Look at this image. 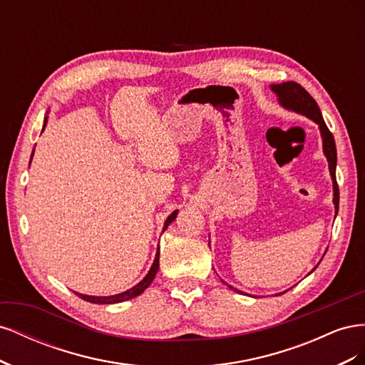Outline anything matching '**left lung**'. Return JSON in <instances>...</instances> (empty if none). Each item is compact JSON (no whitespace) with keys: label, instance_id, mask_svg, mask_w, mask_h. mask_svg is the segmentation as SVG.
I'll return each mask as SVG.
<instances>
[{"label":"left lung","instance_id":"left-lung-1","mask_svg":"<svg viewBox=\"0 0 365 365\" xmlns=\"http://www.w3.org/2000/svg\"><path fill=\"white\" fill-rule=\"evenodd\" d=\"M269 88H271V91L275 96H277V102L282 108L288 109V111L300 114V115H304L307 118H311L314 123L318 125L319 134H322V140H323V152H324V157L327 158V163H329L330 178H332L334 205H335V217H336L338 207H339V190H338V184H336V146H335V140H334L332 132H330L329 128L326 126L324 118L322 115V111H319L317 102L314 101L312 96L309 94L302 85H298L297 82H283V83H274ZM319 262H322V260H319ZM318 264H317V267H318ZM315 268L312 271H315ZM311 272H309V274H311ZM222 283H225V282L222 280ZM225 284H228V283H225ZM228 288L236 291L237 294H244L242 291L233 288V286H230V284H228ZM280 294H283V292H280Z\"/></svg>","mask_w":365,"mask_h":365}]
</instances>
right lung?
<instances>
[{"label":"right lung","mask_w":365,"mask_h":365,"mask_svg":"<svg viewBox=\"0 0 365 365\" xmlns=\"http://www.w3.org/2000/svg\"><path fill=\"white\" fill-rule=\"evenodd\" d=\"M47 121H48V117L46 115V118H43V126H42V130L46 129L47 126ZM33 153H35V149H33L31 152V158H33ZM31 158H30V163H31ZM176 215H178V210H175V212L172 215L168 216V219L164 220V227H163V231L168 230V227L173 222ZM160 269V245H158V251L155 254V259H153V263L152 267L149 269V272L145 275V279H143L140 283H137L135 286H132L130 289L125 291V292H120V294H115V295H108V297H97V295H86V294H79L76 292L77 295H79L82 300L85 302H90V303H96V304H115V303H121V302H126V300H130V298H135L138 297L140 294L145 292L150 283L153 282V279H155V275Z\"/></svg>","instance_id":"right-lung-1"}]
</instances>
